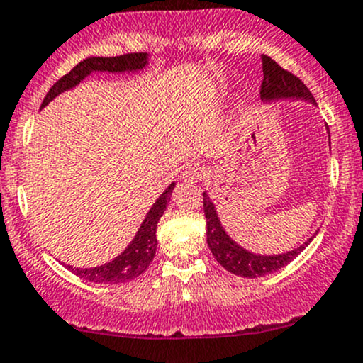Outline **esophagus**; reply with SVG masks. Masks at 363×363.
Listing matches in <instances>:
<instances>
[{"label":"esophagus","instance_id":"esophagus-1","mask_svg":"<svg viewBox=\"0 0 363 363\" xmlns=\"http://www.w3.org/2000/svg\"><path fill=\"white\" fill-rule=\"evenodd\" d=\"M206 177V168L201 164V162H190V164L185 166L182 173V180L186 183H199L202 178Z\"/></svg>","mask_w":363,"mask_h":363}]
</instances>
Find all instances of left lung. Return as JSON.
<instances>
[{"label":"left lung","mask_w":363,"mask_h":363,"mask_svg":"<svg viewBox=\"0 0 363 363\" xmlns=\"http://www.w3.org/2000/svg\"><path fill=\"white\" fill-rule=\"evenodd\" d=\"M262 72L264 80L260 85V99L264 103H274V101H286V99H296V101H307V103L315 104V99L305 87V84L298 77L293 73L286 72L281 68L271 56H262ZM331 145V142H329ZM203 213H206V235H207V245H209L211 252L225 267L226 271L233 272L236 276H243V278H260V276L271 274V272L281 269L286 264H290L293 259L298 257L300 252L303 250L308 243L312 242L313 233L307 242L302 245L293 248V250L284 252V254H272V255H262L255 254V252L247 250L242 245L235 242L226 230L221 225L216 206L211 201L209 194L203 192Z\"/></svg>","instance_id":"left-lung-1"}]
</instances>
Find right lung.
Listing matches in <instances>:
<instances>
[{"instance_id":"obj_1","label":"right lung","mask_w":363,"mask_h":363,"mask_svg":"<svg viewBox=\"0 0 363 363\" xmlns=\"http://www.w3.org/2000/svg\"><path fill=\"white\" fill-rule=\"evenodd\" d=\"M147 65V52H130V55L111 56V58H106V56H89V58L80 61L70 73L61 77L58 82L52 85L50 92L44 97L40 109L46 108L55 97L60 96V94L72 91L73 87H77V85L87 79L89 75H92V73H135L144 70ZM173 189L174 183H171L168 189L156 199V202H154L152 207L149 209L147 216H145L144 221H142V225L138 228L135 236H133V240L130 242V245L125 248L118 257L97 267H85V269H82V267L67 266V269L72 271L75 276H79V278L101 284L127 283V281L135 279L137 276H140L142 272L147 269L149 264L152 262L154 255H156L157 223H160L161 216L164 214Z\"/></svg>"}]
</instances>
